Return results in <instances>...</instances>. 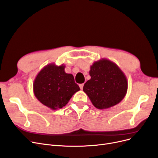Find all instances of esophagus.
Masks as SVG:
<instances>
[{"label":"esophagus","mask_w":158,"mask_h":158,"mask_svg":"<svg viewBox=\"0 0 158 158\" xmlns=\"http://www.w3.org/2000/svg\"><path fill=\"white\" fill-rule=\"evenodd\" d=\"M84 84H80V85H79L80 89H81V90L83 89V87H84Z\"/></svg>","instance_id":"1"}]
</instances>
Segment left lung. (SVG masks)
I'll return each mask as SVG.
<instances>
[{"label": "left lung", "mask_w": 158, "mask_h": 158, "mask_svg": "<svg viewBox=\"0 0 158 158\" xmlns=\"http://www.w3.org/2000/svg\"><path fill=\"white\" fill-rule=\"evenodd\" d=\"M89 74L91 79L84 84L83 91L96 108H110L124 98L128 81L114 62L107 58L95 61L90 67Z\"/></svg>", "instance_id": "8db88e82"}]
</instances>
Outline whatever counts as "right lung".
<instances>
[{
    "label": "right lung",
    "instance_id": "obj_1",
    "mask_svg": "<svg viewBox=\"0 0 158 158\" xmlns=\"http://www.w3.org/2000/svg\"><path fill=\"white\" fill-rule=\"evenodd\" d=\"M65 65L51 63L44 66L33 81V93L44 106L51 110L65 106L73 95L80 91L72 74L65 72Z\"/></svg>",
    "mask_w": 158,
    "mask_h": 158
}]
</instances>
